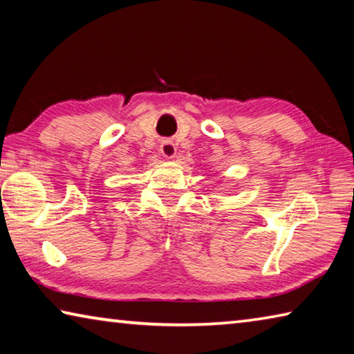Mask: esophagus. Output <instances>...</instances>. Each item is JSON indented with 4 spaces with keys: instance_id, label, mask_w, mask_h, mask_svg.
<instances>
[{
    "instance_id": "obj_1",
    "label": "esophagus",
    "mask_w": 354,
    "mask_h": 354,
    "mask_svg": "<svg viewBox=\"0 0 354 354\" xmlns=\"http://www.w3.org/2000/svg\"><path fill=\"white\" fill-rule=\"evenodd\" d=\"M159 151L164 156V158L171 159V158H175V154H176V145L171 140H164L162 143H160Z\"/></svg>"
}]
</instances>
